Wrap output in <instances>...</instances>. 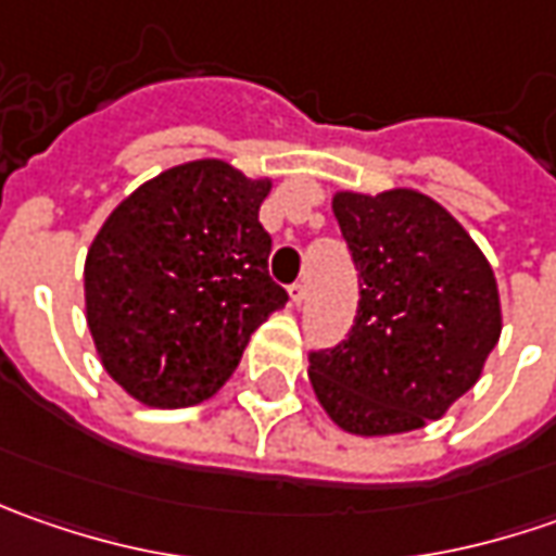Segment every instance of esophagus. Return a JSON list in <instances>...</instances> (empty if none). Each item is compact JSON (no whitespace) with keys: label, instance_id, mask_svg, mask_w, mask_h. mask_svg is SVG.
<instances>
[{"label":"esophagus","instance_id":"1","mask_svg":"<svg viewBox=\"0 0 556 556\" xmlns=\"http://www.w3.org/2000/svg\"><path fill=\"white\" fill-rule=\"evenodd\" d=\"M288 293H290V306H303V300H306V285H300V281H296V285H290Z\"/></svg>","mask_w":556,"mask_h":556}]
</instances>
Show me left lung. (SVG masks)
<instances>
[{"label":"left lung","mask_w":556,"mask_h":556,"mask_svg":"<svg viewBox=\"0 0 556 556\" xmlns=\"http://www.w3.org/2000/svg\"><path fill=\"white\" fill-rule=\"evenodd\" d=\"M331 210L362 296L350 337L309 355L315 399L353 437L420 430L480 380L502 337L495 271L464 225L415 188L333 191Z\"/></svg>","instance_id":"left-lung-1"}]
</instances>
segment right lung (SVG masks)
Returning a JSON list of instances; mask_svg holds the SVG:
<instances>
[{
  "mask_svg": "<svg viewBox=\"0 0 556 556\" xmlns=\"http://www.w3.org/2000/svg\"><path fill=\"white\" fill-rule=\"evenodd\" d=\"M271 179L203 157L163 169L114 206L83 268L104 371L148 408H188L235 374L250 333L288 303L268 278L260 206Z\"/></svg>",
  "mask_w": 556,
  "mask_h": 556,
  "instance_id": "obj_1",
  "label": "right lung"
}]
</instances>
